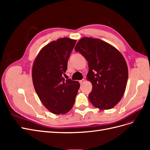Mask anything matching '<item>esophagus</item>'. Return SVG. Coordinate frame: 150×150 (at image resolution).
I'll return each mask as SVG.
<instances>
[{"label": "esophagus", "instance_id": "34e87169", "mask_svg": "<svg viewBox=\"0 0 150 150\" xmlns=\"http://www.w3.org/2000/svg\"><path fill=\"white\" fill-rule=\"evenodd\" d=\"M86 81V80L84 79H82V80H81V81H79V83H80V84H83L84 82Z\"/></svg>", "mask_w": 150, "mask_h": 150}]
</instances>
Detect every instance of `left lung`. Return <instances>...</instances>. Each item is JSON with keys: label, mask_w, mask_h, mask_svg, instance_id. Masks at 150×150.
I'll return each instance as SVG.
<instances>
[{"label": "left lung", "mask_w": 150, "mask_h": 150, "mask_svg": "<svg viewBox=\"0 0 150 150\" xmlns=\"http://www.w3.org/2000/svg\"><path fill=\"white\" fill-rule=\"evenodd\" d=\"M88 62L87 79L92 84L88 98L101 110L115 106L123 96L128 78L126 62L122 54L112 45L99 39L84 37L76 45Z\"/></svg>", "instance_id": "obj_1"}]
</instances>
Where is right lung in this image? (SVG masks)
Returning <instances> with one entry per match:
<instances>
[{
    "label": "right lung",
    "instance_id": "obj_1",
    "mask_svg": "<svg viewBox=\"0 0 150 150\" xmlns=\"http://www.w3.org/2000/svg\"><path fill=\"white\" fill-rule=\"evenodd\" d=\"M76 40L63 38L45 46L36 56L32 69L35 92L47 110L55 115H64L73 106L80 84L65 80L63 75Z\"/></svg>",
    "mask_w": 150,
    "mask_h": 150
}]
</instances>
